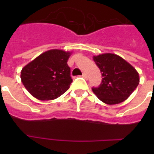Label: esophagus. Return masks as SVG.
<instances>
[{"label": "esophagus", "mask_w": 154, "mask_h": 154, "mask_svg": "<svg viewBox=\"0 0 154 154\" xmlns=\"http://www.w3.org/2000/svg\"><path fill=\"white\" fill-rule=\"evenodd\" d=\"M82 77H83L84 79H88V75H87L85 73H83V74H82Z\"/></svg>", "instance_id": "esophagus-1"}]
</instances>
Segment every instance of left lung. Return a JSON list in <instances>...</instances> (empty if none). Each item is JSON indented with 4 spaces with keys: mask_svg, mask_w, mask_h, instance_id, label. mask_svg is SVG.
<instances>
[{
    "mask_svg": "<svg viewBox=\"0 0 154 154\" xmlns=\"http://www.w3.org/2000/svg\"><path fill=\"white\" fill-rule=\"evenodd\" d=\"M93 60L103 78L98 88H92V92L106 104L125 101L139 85L137 71L119 55L105 53L93 56Z\"/></svg>",
    "mask_w": 154,
    "mask_h": 154,
    "instance_id": "1",
    "label": "left lung"
}]
</instances>
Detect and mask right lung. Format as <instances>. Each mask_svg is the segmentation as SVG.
<instances>
[{
    "label": "right lung",
    "instance_id": "1",
    "mask_svg": "<svg viewBox=\"0 0 154 154\" xmlns=\"http://www.w3.org/2000/svg\"><path fill=\"white\" fill-rule=\"evenodd\" d=\"M71 54L61 49L48 50L23 68L21 82L31 96L43 101L52 100L69 89L72 79L67 62Z\"/></svg>",
    "mask_w": 154,
    "mask_h": 154
}]
</instances>
